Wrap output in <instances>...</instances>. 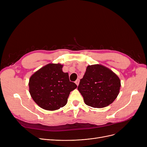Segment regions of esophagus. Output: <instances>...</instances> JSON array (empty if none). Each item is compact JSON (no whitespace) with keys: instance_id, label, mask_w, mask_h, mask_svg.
Returning <instances> with one entry per match:
<instances>
[{"instance_id":"esophagus-1","label":"esophagus","mask_w":147,"mask_h":147,"mask_svg":"<svg viewBox=\"0 0 147 147\" xmlns=\"http://www.w3.org/2000/svg\"><path fill=\"white\" fill-rule=\"evenodd\" d=\"M79 82H80V80H79V79H78V80H77L75 82V83L77 84V86L79 85Z\"/></svg>"}]
</instances>
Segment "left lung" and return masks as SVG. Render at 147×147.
I'll return each mask as SVG.
<instances>
[{
  "label": "left lung",
  "instance_id": "obj_1",
  "mask_svg": "<svg viewBox=\"0 0 147 147\" xmlns=\"http://www.w3.org/2000/svg\"><path fill=\"white\" fill-rule=\"evenodd\" d=\"M120 86L119 77L110 69L95 64L87 67L78 89L87 105L100 109L113 103Z\"/></svg>",
  "mask_w": 147,
  "mask_h": 147
}]
</instances>
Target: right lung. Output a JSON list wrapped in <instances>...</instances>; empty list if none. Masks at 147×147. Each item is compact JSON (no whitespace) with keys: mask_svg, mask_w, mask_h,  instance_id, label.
<instances>
[{"mask_svg":"<svg viewBox=\"0 0 147 147\" xmlns=\"http://www.w3.org/2000/svg\"><path fill=\"white\" fill-rule=\"evenodd\" d=\"M63 65L49 64L30 77L29 92L34 101L42 109L53 111L65 106L70 92L77 85L69 80L68 73L63 71Z\"/></svg>","mask_w":147,"mask_h":147,"instance_id":"add662e5","label":"right lung"}]
</instances>
